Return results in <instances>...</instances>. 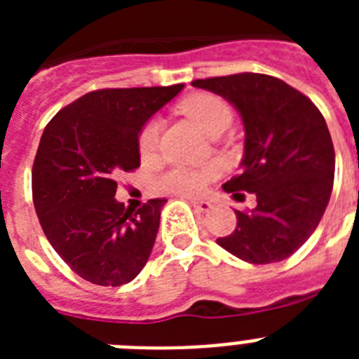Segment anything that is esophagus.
<instances>
[{"label": "esophagus", "mask_w": 359, "mask_h": 359, "mask_svg": "<svg viewBox=\"0 0 359 359\" xmlns=\"http://www.w3.org/2000/svg\"><path fill=\"white\" fill-rule=\"evenodd\" d=\"M192 203V207H194V210L198 212V214H207V212H210L212 205L208 201H190Z\"/></svg>", "instance_id": "34e87169"}]
</instances>
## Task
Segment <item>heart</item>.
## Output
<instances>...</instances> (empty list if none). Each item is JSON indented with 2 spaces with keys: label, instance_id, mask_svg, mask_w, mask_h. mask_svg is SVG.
I'll use <instances>...</instances> for the list:
<instances>
[{
  "label": "heart",
  "instance_id": "heart-1",
  "mask_svg": "<svg viewBox=\"0 0 359 359\" xmlns=\"http://www.w3.org/2000/svg\"><path fill=\"white\" fill-rule=\"evenodd\" d=\"M180 109L185 116L207 133L208 136L217 131H224L231 122V107L223 98L212 93H194L182 100ZM158 140H160V122L149 120L138 133V152L142 160H151L156 154ZM215 167H203V169H185L176 167L161 176H158L156 185L174 194L198 196L205 190L208 180L215 176Z\"/></svg>",
  "mask_w": 359,
  "mask_h": 359
}]
</instances>
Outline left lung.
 Listing matches in <instances>:
<instances>
[{"label":"left lung","mask_w":359,"mask_h":359,"mask_svg":"<svg viewBox=\"0 0 359 359\" xmlns=\"http://www.w3.org/2000/svg\"><path fill=\"white\" fill-rule=\"evenodd\" d=\"M194 88L226 98L244 123L241 174L223 185L236 199L257 196L217 244L250 264L293 255L316 230L331 198L334 147L327 123L306 95L277 77L236 73L198 79Z\"/></svg>","instance_id":"1"}]
</instances>
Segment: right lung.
Here are the masks:
<instances>
[{"instance_id":"right-lung-1","label":"right lung","mask_w":359,"mask_h":359,"mask_svg":"<svg viewBox=\"0 0 359 359\" xmlns=\"http://www.w3.org/2000/svg\"><path fill=\"white\" fill-rule=\"evenodd\" d=\"M183 84L97 90L44 128L32 196L44 236L84 280L122 286L144 269L167 199L138 210L115 199L116 176L140 167L138 133Z\"/></svg>"}]
</instances>
